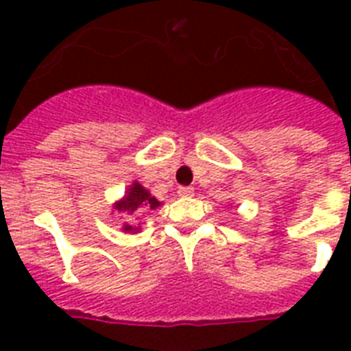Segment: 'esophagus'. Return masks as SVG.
<instances>
[{
    "label": "esophagus",
    "mask_w": 351,
    "mask_h": 351,
    "mask_svg": "<svg viewBox=\"0 0 351 351\" xmlns=\"http://www.w3.org/2000/svg\"><path fill=\"white\" fill-rule=\"evenodd\" d=\"M178 195H180V197H184V198H189V197H193V195H195V189H193V187H178Z\"/></svg>",
    "instance_id": "obj_1"
}]
</instances>
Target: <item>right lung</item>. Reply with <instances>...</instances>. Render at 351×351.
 <instances>
[{"instance_id":"1","label":"right lung","mask_w":351,"mask_h":351,"mask_svg":"<svg viewBox=\"0 0 351 351\" xmlns=\"http://www.w3.org/2000/svg\"><path fill=\"white\" fill-rule=\"evenodd\" d=\"M160 206H162V202H160L158 198H154L149 193V189H145L140 182L134 180L131 186L127 187L123 197L112 204V211H117L118 215L129 220L138 219L145 211H153V209L160 208ZM140 230H142V226H132L129 222H123V226H121V231H125V233H138Z\"/></svg>"}]
</instances>
